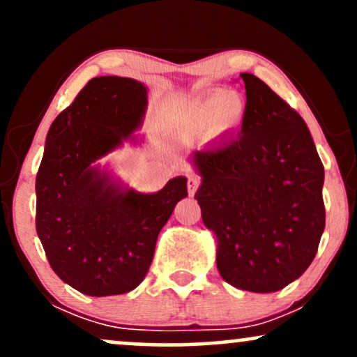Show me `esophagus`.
<instances>
[{
  "label": "esophagus",
  "instance_id": "obj_1",
  "mask_svg": "<svg viewBox=\"0 0 357 357\" xmlns=\"http://www.w3.org/2000/svg\"><path fill=\"white\" fill-rule=\"evenodd\" d=\"M199 184H202V179H199V176H196V174L188 176V192H190L191 196L195 195L196 190H198Z\"/></svg>",
  "mask_w": 357,
  "mask_h": 357
}]
</instances>
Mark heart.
I'll list each match as a JSON object with an SVG mask.
<instances>
[{"label": "heart", "instance_id": "1", "mask_svg": "<svg viewBox=\"0 0 357 357\" xmlns=\"http://www.w3.org/2000/svg\"><path fill=\"white\" fill-rule=\"evenodd\" d=\"M245 117V102L235 92H215L208 96L195 110L199 126L211 124L218 132L235 129Z\"/></svg>", "mask_w": 357, "mask_h": 357}]
</instances>
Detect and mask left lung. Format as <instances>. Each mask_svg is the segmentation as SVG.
Wrapping results in <instances>:
<instances>
[{
  "instance_id": "obj_1",
  "label": "left lung",
  "mask_w": 357,
  "mask_h": 357,
  "mask_svg": "<svg viewBox=\"0 0 357 357\" xmlns=\"http://www.w3.org/2000/svg\"><path fill=\"white\" fill-rule=\"evenodd\" d=\"M241 130L192 155L203 223L216 235L225 282L248 292L284 289L312 264L326 208L324 166L304 119L252 73Z\"/></svg>"
}]
</instances>
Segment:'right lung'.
<instances>
[{
    "mask_svg": "<svg viewBox=\"0 0 357 357\" xmlns=\"http://www.w3.org/2000/svg\"><path fill=\"white\" fill-rule=\"evenodd\" d=\"M147 89L126 77L89 80L53 121L36 173V233L53 272L85 296L130 292L144 280L155 241L186 178L154 195L127 190L93 166L141 126Z\"/></svg>",
    "mask_w": 357,
    "mask_h": 357,
    "instance_id": "1",
    "label": "right lung"
}]
</instances>
